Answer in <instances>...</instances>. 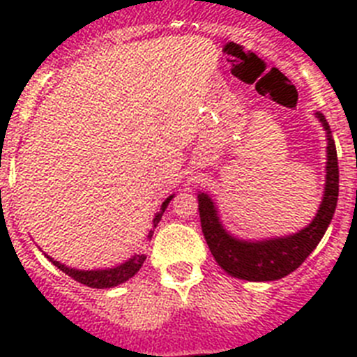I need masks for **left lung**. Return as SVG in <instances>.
I'll return each mask as SVG.
<instances>
[{
  "label": "left lung",
  "instance_id": "8db88e82",
  "mask_svg": "<svg viewBox=\"0 0 357 357\" xmlns=\"http://www.w3.org/2000/svg\"><path fill=\"white\" fill-rule=\"evenodd\" d=\"M321 127L327 130V175L326 191L321 198L320 209L317 216L305 229L298 230L296 234L284 238H270L264 241H245L230 236L223 229L214 202L209 195H198V211H200L202 232L206 238L209 250L216 263L225 270L229 275L238 279L264 282V280H277L289 275L301 266L307 255L317 248L320 239L326 234L333 214L338 204L340 172L336 146L331 135L329 123L326 116L317 112Z\"/></svg>",
  "mask_w": 357,
  "mask_h": 357
}]
</instances>
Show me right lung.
I'll use <instances>...</instances> for the list:
<instances>
[{"instance_id": "right-lung-1", "label": "right lung", "mask_w": 357, "mask_h": 357, "mask_svg": "<svg viewBox=\"0 0 357 357\" xmlns=\"http://www.w3.org/2000/svg\"><path fill=\"white\" fill-rule=\"evenodd\" d=\"M172 198H173V195L162 202V206H160L159 213H157L155 218H153V225H151V230L148 232V239H151V236H153V229L159 225L160 218H162L164 211H166V207H168V204ZM48 259L52 261V263L55 264L59 270H62L66 275H69V277H73L75 280H78L80 284L89 286V288L103 289V288H114V286L121 284V282H125V280L132 279L135 273L139 272V268L143 266L144 259H146V255H143V254L134 255V257H130L127 263H123V264H119V266H114V268H107V270H75V268H69V266H66V264H61L59 261H53L52 257H48Z\"/></svg>"}]
</instances>
